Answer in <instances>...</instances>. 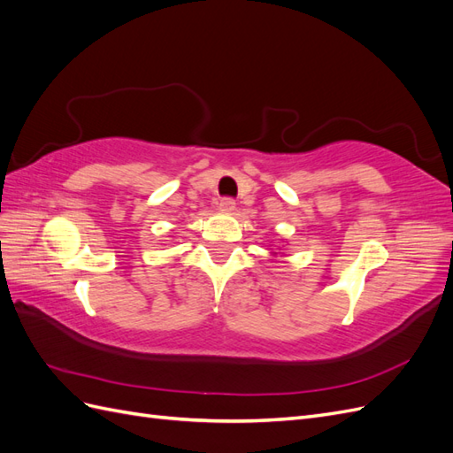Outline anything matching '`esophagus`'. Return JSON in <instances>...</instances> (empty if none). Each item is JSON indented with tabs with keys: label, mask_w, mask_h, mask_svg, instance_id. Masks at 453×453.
Wrapping results in <instances>:
<instances>
[{
	"label": "esophagus",
	"mask_w": 453,
	"mask_h": 453,
	"mask_svg": "<svg viewBox=\"0 0 453 453\" xmlns=\"http://www.w3.org/2000/svg\"><path fill=\"white\" fill-rule=\"evenodd\" d=\"M217 208L221 210V211H225V213H230L232 210L236 208V202H234V198H228V196H226V198H221V200H219Z\"/></svg>",
	"instance_id": "34e87169"
}]
</instances>
